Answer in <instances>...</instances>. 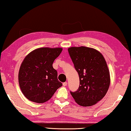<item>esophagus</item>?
Wrapping results in <instances>:
<instances>
[{
  "mask_svg": "<svg viewBox=\"0 0 131 131\" xmlns=\"http://www.w3.org/2000/svg\"><path fill=\"white\" fill-rule=\"evenodd\" d=\"M67 84H68V83L66 82L63 83V86H67Z\"/></svg>",
  "mask_w": 131,
  "mask_h": 131,
  "instance_id": "esophagus-1",
  "label": "esophagus"
}]
</instances>
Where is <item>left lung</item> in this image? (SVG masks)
Segmentation results:
<instances>
[{
	"mask_svg": "<svg viewBox=\"0 0 131 131\" xmlns=\"http://www.w3.org/2000/svg\"><path fill=\"white\" fill-rule=\"evenodd\" d=\"M68 52L79 76V87L70 94L79 105L91 106L101 100L108 90L110 72L104 58L90 48L71 47Z\"/></svg>",
	"mask_w": 131,
	"mask_h": 131,
	"instance_id": "8db88e82",
	"label": "left lung"
}]
</instances>
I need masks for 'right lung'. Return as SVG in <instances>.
<instances>
[{
	"label": "right lung",
	"mask_w": 131,
	"mask_h": 131,
	"mask_svg": "<svg viewBox=\"0 0 131 131\" xmlns=\"http://www.w3.org/2000/svg\"><path fill=\"white\" fill-rule=\"evenodd\" d=\"M61 48H41L24 58L18 73V82L24 96L35 103L49 100L62 83L52 64L61 54Z\"/></svg>",
	"instance_id": "add662e5"
}]
</instances>
